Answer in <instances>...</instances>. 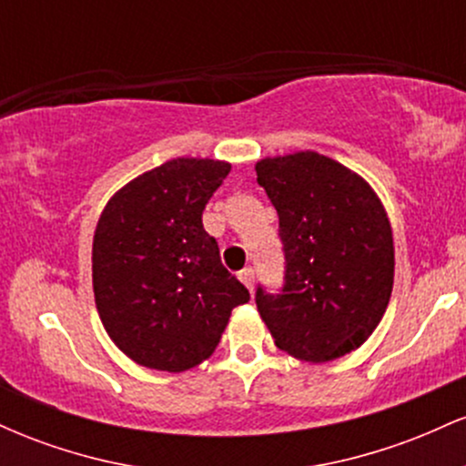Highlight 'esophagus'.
Returning <instances> with one entry per match:
<instances>
[{
    "instance_id": "obj_1",
    "label": "esophagus",
    "mask_w": 466,
    "mask_h": 466,
    "mask_svg": "<svg viewBox=\"0 0 466 466\" xmlns=\"http://www.w3.org/2000/svg\"><path fill=\"white\" fill-rule=\"evenodd\" d=\"M238 280L243 282V285L248 287L249 291H254V271H251L249 267H245L243 271H238Z\"/></svg>"
}]
</instances>
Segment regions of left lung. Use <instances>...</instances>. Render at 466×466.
I'll return each mask as SVG.
<instances>
[{"label": "left lung", "mask_w": 466, "mask_h": 466, "mask_svg": "<svg viewBox=\"0 0 466 466\" xmlns=\"http://www.w3.org/2000/svg\"><path fill=\"white\" fill-rule=\"evenodd\" d=\"M278 212L285 282L256 289L276 346L322 363L360 349L390 302L392 228L370 186L346 166L304 151L256 164Z\"/></svg>", "instance_id": "8db88e82"}]
</instances>
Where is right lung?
I'll return each mask as SVG.
<instances>
[{
    "label": "right lung",
    "mask_w": 466,
    "mask_h": 466,
    "mask_svg": "<svg viewBox=\"0 0 466 466\" xmlns=\"http://www.w3.org/2000/svg\"><path fill=\"white\" fill-rule=\"evenodd\" d=\"M229 170L215 159H170L117 190L98 218L96 309L140 366L181 372L208 360L232 309L249 300L201 221Z\"/></svg>",
    "instance_id": "add662e5"
}]
</instances>
